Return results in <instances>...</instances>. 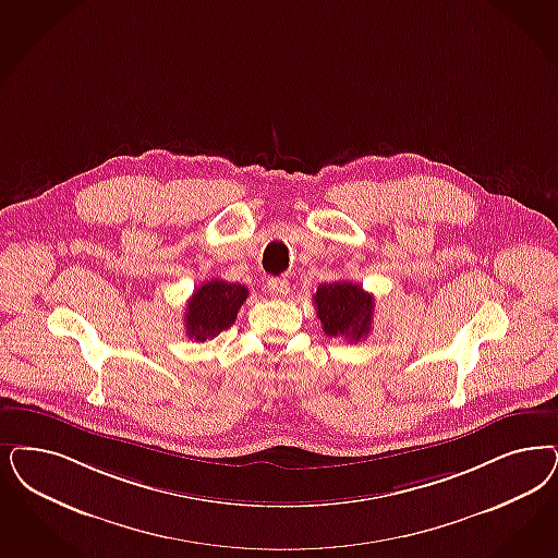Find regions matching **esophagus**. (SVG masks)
I'll return each instance as SVG.
<instances>
[{"mask_svg": "<svg viewBox=\"0 0 558 558\" xmlns=\"http://www.w3.org/2000/svg\"><path fill=\"white\" fill-rule=\"evenodd\" d=\"M269 296L274 299H284L290 294V284L287 278H269L268 287Z\"/></svg>", "mask_w": 558, "mask_h": 558, "instance_id": "34e87169", "label": "esophagus"}]
</instances>
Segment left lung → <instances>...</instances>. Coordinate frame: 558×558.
Returning a JSON list of instances; mask_svg holds the SVG:
<instances>
[{
	"label": "left lung",
	"instance_id": "obj_1",
	"mask_svg": "<svg viewBox=\"0 0 558 558\" xmlns=\"http://www.w3.org/2000/svg\"><path fill=\"white\" fill-rule=\"evenodd\" d=\"M313 303L327 336L359 342L371 331L375 301L373 294L354 282L338 280L319 284L313 294Z\"/></svg>",
	"mask_w": 558,
	"mask_h": 558
}]
</instances>
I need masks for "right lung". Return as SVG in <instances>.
Returning a JSON list of instances; mask_svg holds the SVG:
<instances>
[{
	"instance_id": "1",
	"label": "right lung",
	"mask_w": 558,
	"mask_h": 558,
	"mask_svg": "<svg viewBox=\"0 0 558 558\" xmlns=\"http://www.w3.org/2000/svg\"><path fill=\"white\" fill-rule=\"evenodd\" d=\"M250 290L243 284L210 280L197 287L185 308V331L195 342H206L231 327Z\"/></svg>"
}]
</instances>
